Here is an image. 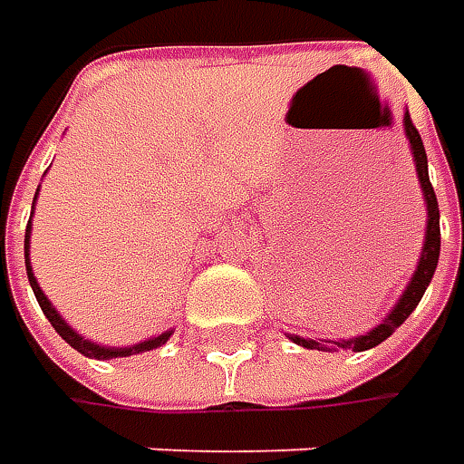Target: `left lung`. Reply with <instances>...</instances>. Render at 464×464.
I'll use <instances>...</instances> for the list:
<instances>
[{
    "mask_svg": "<svg viewBox=\"0 0 464 464\" xmlns=\"http://www.w3.org/2000/svg\"><path fill=\"white\" fill-rule=\"evenodd\" d=\"M402 129H405V139H408V144H411V154H413V165H416V175H419L420 193H423V204H426V235H423V247H420L419 266H416L413 276L408 281V286L402 289L401 299L395 302V307L387 312L382 320H380L372 330H366L362 335H353V338H338V341L302 338V335H289V333H286L296 346L317 348V351H335V348L366 351V348L380 346L382 341H387V338L408 320V314L419 307L420 296H423L426 286H429L431 278H434V271H437L439 263V250H441L437 193H434L431 180H429V160H426L423 141H420L419 129L413 126V121L408 116V111H405V116H402Z\"/></svg>",
    "mask_w": 464,
    "mask_h": 464,
    "instance_id": "1",
    "label": "left lung"
}]
</instances>
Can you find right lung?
I'll return each instance as SVG.
<instances>
[{"label": "right lung", "mask_w": 464, "mask_h": 464, "mask_svg": "<svg viewBox=\"0 0 464 464\" xmlns=\"http://www.w3.org/2000/svg\"><path fill=\"white\" fill-rule=\"evenodd\" d=\"M35 198H38V193H35ZM30 217H33V211H30ZM30 224L27 222L25 229V271H27V281H30V286H33V295L38 299V304H41V310L48 317V323L53 325V330L62 335L63 341L69 343L72 348H77L80 353L84 356H90V359H121V356H134V353H144V351H152V348H160L168 343V338L172 335V330H165V333H160V335H154V338H147V341H139L134 346H126V348H116V346H100L95 341H90V338H84L80 335L77 330L72 328L66 320H63L62 314L56 312V307L48 302V296L44 295V289H41V284H38V278L33 274V266H30Z\"/></svg>", "instance_id": "1"}]
</instances>
